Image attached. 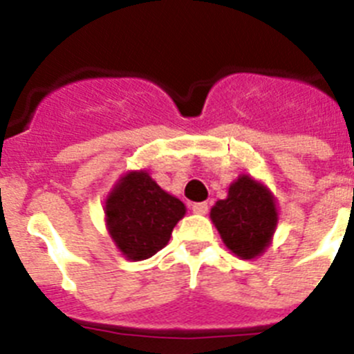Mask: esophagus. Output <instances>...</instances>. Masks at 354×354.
Instances as JSON below:
<instances>
[{"label": "esophagus", "instance_id": "obj_1", "mask_svg": "<svg viewBox=\"0 0 354 354\" xmlns=\"http://www.w3.org/2000/svg\"><path fill=\"white\" fill-rule=\"evenodd\" d=\"M208 209H209V206H208V203H205V201H203V203H196V205H192V212L196 213V215H206V213H208Z\"/></svg>", "mask_w": 354, "mask_h": 354}]
</instances>
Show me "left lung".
Masks as SVG:
<instances>
[{"label": "left lung", "instance_id": "obj_1", "mask_svg": "<svg viewBox=\"0 0 354 354\" xmlns=\"http://www.w3.org/2000/svg\"><path fill=\"white\" fill-rule=\"evenodd\" d=\"M209 218L225 247L240 259H256L273 240L279 209L272 190L248 174L229 185L227 197L216 201Z\"/></svg>", "mask_w": 354, "mask_h": 354}]
</instances>
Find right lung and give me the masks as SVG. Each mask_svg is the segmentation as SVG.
Wrapping results in <instances>:
<instances>
[{
  "instance_id": "add662e5",
  "label": "right lung",
  "mask_w": 354,
  "mask_h": 354,
  "mask_svg": "<svg viewBox=\"0 0 354 354\" xmlns=\"http://www.w3.org/2000/svg\"><path fill=\"white\" fill-rule=\"evenodd\" d=\"M104 213L107 232L122 256L142 261L169 243L171 232L187 208L141 169L129 171L114 183Z\"/></svg>"
}]
</instances>
